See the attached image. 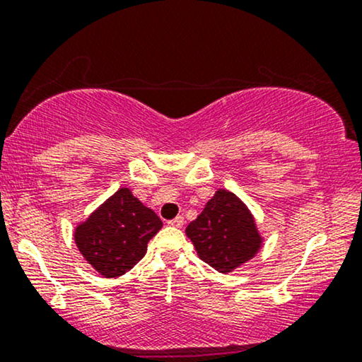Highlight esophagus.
I'll return each mask as SVG.
<instances>
[{"label": "esophagus", "instance_id": "esophagus-1", "mask_svg": "<svg viewBox=\"0 0 362 362\" xmlns=\"http://www.w3.org/2000/svg\"><path fill=\"white\" fill-rule=\"evenodd\" d=\"M168 224L173 226V227H182V224H185V217L177 216V217H175V219L168 221Z\"/></svg>", "mask_w": 362, "mask_h": 362}]
</instances>
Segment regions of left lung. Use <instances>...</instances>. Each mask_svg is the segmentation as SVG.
<instances>
[{
  "mask_svg": "<svg viewBox=\"0 0 362 362\" xmlns=\"http://www.w3.org/2000/svg\"><path fill=\"white\" fill-rule=\"evenodd\" d=\"M197 255L221 274L250 260L262 245L254 216L230 191L219 189L204 211L186 227Z\"/></svg>",
  "mask_w": 362,
  "mask_h": 362,
  "instance_id": "8db88e82",
  "label": "left lung"
}]
</instances>
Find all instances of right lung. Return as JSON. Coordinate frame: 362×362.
<instances>
[{
  "instance_id": "obj_1",
  "label": "right lung",
  "mask_w": 362,
  "mask_h": 362,
  "mask_svg": "<svg viewBox=\"0 0 362 362\" xmlns=\"http://www.w3.org/2000/svg\"><path fill=\"white\" fill-rule=\"evenodd\" d=\"M161 227L160 217L122 187L77 226L76 244L98 274L112 279L145 257L148 242Z\"/></svg>"
}]
</instances>
